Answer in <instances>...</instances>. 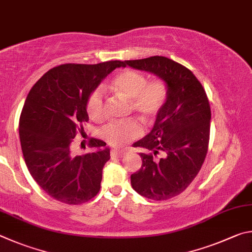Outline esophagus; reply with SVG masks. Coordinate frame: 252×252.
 Returning <instances> with one entry per match:
<instances>
[{
	"label": "esophagus",
	"instance_id": "esophagus-1",
	"mask_svg": "<svg viewBox=\"0 0 252 252\" xmlns=\"http://www.w3.org/2000/svg\"><path fill=\"white\" fill-rule=\"evenodd\" d=\"M126 154H127L126 151H119V149H116V148L112 149V152H110L112 157H124Z\"/></svg>",
	"mask_w": 252,
	"mask_h": 252
}]
</instances>
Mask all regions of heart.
<instances>
[{
  "label": "heart",
  "instance_id": "b5f03b06",
  "mask_svg": "<svg viewBox=\"0 0 252 252\" xmlns=\"http://www.w3.org/2000/svg\"><path fill=\"white\" fill-rule=\"evenodd\" d=\"M109 88L119 98L129 101L130 110H134L145 121L151 122L161 112L168 97L166 84L159 78L147 82V77L137 70L126 68L117 73L109 84ZM87 112L94 121L105 118V100L100 88L93 91L87 99ZM143 133L137 121L113 123L106 126L101 136L113 146H124L130 140L138 138Z\"/></svg>",
  "mask_w": 252,
  "mask_h": 252
}]
</instances>
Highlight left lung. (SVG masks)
<instances>
[{
  "label": "left lung",
  "instance_id": "obj_1",
  "mask_svg": "<svg viewBox=\"0 0 252 252\" xmlns=\"http://www.w3.org/2000/svg\"><path fill=\"white\" fill-rule=\"evenodd\" d=\"M126 65L155 74L168 90L151 133L134 144L147 153L139 154L143 164L130 176L131 187L149 199H170L191 184L205 161L211 118L208 97L190 69L167 57L125 61Z\"/></svg>",
  "mask_w": 252,
  "mask_h": 252
}]
</instances>
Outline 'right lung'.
<instances>
[{"instance_id":"add662e5","label":"right lung","mask_w":252,"mask_h":252,"mask_svg":"<svg viewBox=\"0 0 252 252\" xmlns=\"http://www.w3.org/2000/svg\"><path fill=\"white\" fill-rule=\"evenodd\" d=\"M122 61L63 64L35 83L20 117V140L31 176L48 196L67 205L91 200L100 189L101 174L109 160V148L91 138L96 151L74 155L72 142L88 122L87 99Z\"/></svg>"}]
</instances>
